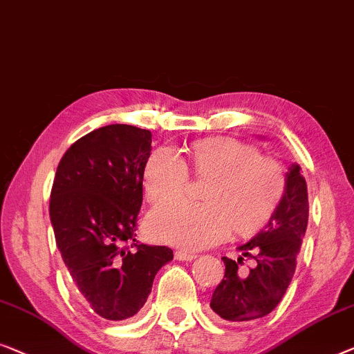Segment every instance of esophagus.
I'll return each instance as SVG.
<instances>
[{
	"label": "esophagus",
	"mask_w": 354,
	"mask_h": 354,
	"mask_svg": "<svg viewBox=\"0 0 354 354\" xmlns=\"http://www.w3.org/2000/svg\"><path fill=\"white\" fill-rule=\"evenodd\" d=\"M175 258L179 261H192L196 260L197 255L196 253H189V252H184V250H178L175 252Z\"/></svg>",
	"instance_id": "esophagus-1"
}]
</instances>
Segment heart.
<instances>
[{"label":"heart","mask_w":354,"mask_h":354,"mask_svg":"<svg viewBox=\"0 0 354 354\" xmlns=\"http://www.w3.org/2000/svg\"><path fill=\"white\" fill-rule=\"evenodd\" d=\"M197 178L210 179L203 201L156 208L146 227L157 241L183 248H205L229 236L252 237L272 220L286 192L281 163L261 157L250 144L232 138H207L187 151ZM187 167L168 149L153 151L144 163L142 189L152 205L176 201L186 192Z\"/></svg>","instance_id":"1"}]
</instances>
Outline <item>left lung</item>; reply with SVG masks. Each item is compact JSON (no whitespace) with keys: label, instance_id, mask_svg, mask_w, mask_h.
<instances>
[{"label":"left lung","instance_id":"obj_1","mask_svg":"<svg viewBox=\"0 0 354 354\" xmlns=\"http://www.w3.org/2000/svg\"><path fill=\"white\" fill-rule=\"evenodd\" d=\"M308 187L301 168L292 163L286 173V192L272 220L250 242L239 247L237 260L223 257L225 277L213 292L210 308L221 319L252 322L270 315L290 286L308 226ZM253 257L250 272L238 268L243 257Z\"/></svg>","mask_w":354,"mask_h":354}]
</instances>
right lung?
Returning <instances> with one entry per match:
<instances>
[{
    "instance_id": "obj_1",
    "label": "right lung",
    "mask_w": 354,
    "mask_h": 354,
    "mask_svg": "<svg viewBox=\"0 0 354 354\" xmlns=\"http://www.w3.org/2000/svg\"><path fill=\"white\" fill-rule=\"evenodd\" d=\"M151 142V131L138 127L94 129L67 149L53 183L49 216L72 286L109 321L136 315L173 260L171 248L139 243L134 232Z\"/></svg>"
}]
</instances>
